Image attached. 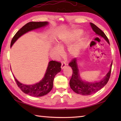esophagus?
Returning a JSON list of instances; mask_svg holds the SVG:
<instances>
[{
  "instance_id": "1",
  "label": "esophagus",
  "mask_w": 121,
  "mask_h": 121,
  "mask_svg": "<svg viewBox=\"0 0 121 121\" xmlns=\"http://www.w3.org/2000/svg\"><path fill=\"white\" fill-rule=\"evenodd\" d=\"M66 64L65 63V62H62V64H61V69H63V68H65L66 66Z\"/></svg>"
}]
</instances>
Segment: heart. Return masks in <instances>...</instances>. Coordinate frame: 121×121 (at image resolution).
Masks as SVG:
<instances>
[{
    "instance_id": "heart-1",
    "label": "heart",
    "mask_w": 121,
    "mask_h": 121,
    "mask_svg": "<svg viewBox=\"0 0 121 121\" xmlns=\"http://www.w3.org/2000/svg\"><path fill=\"white\" fill-rule=\"evenodd\" d=\"M83 31L79 29L72 30L70 31L62 33L59 35L58 46H55L52 50L57 57H60L63 55L62 50L65 47L70 46L72 43L78 39ZM84 45V40L81 39L74 43L69 48V51L71 56H76L80 52Z\"/></svg>"
}]
</instances>
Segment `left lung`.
Here are the masks:
<instances>
[{
  "mask_svg": "<svg viewBox=\"0 0 121 121\" xmlns=\"http://www.w3.org/2000/svg\"><path fill=\"white\" fill-rule=\"evenodd\" d=\"M91 26L92 30L95 32V33L98 35L103 37L106 40L107 43L110 44L108 38L104 33L96 25L90 23ZM112 65V62L110 65V69L104 78L99 82H88L83 81L79 75V70L78 69V64H77V60L76 58L73 59L69 64L72 69L73 73L72 76L70 81V86L71 88L73 91L78 94L82 95H90L97 91H99L100 89L103 88L106 85L108 82L109 78L111 75V67Z\"/></svg>",
  "mask_w": 121,
  "mask_h": 121,
  "instance_id": "8db88e82",
  "label": "left lung"
}]
</instances>
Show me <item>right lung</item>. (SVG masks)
Masks as SVG:
<instances>
[{
	"instance_id": "add662e5",
	"label": "right lung",
	"mask_w": 121,
	"mask_h": 121,
	"mask_svg": "<svg viewBox=\"0 0 121 121\" xmlns=\"http://www.w3.org/2000/svg\"><path fill=\"white\" fill-rule=\"evenodd\" d=\"M49 24L48 22H30L24 25L17 32L13 37L10 47L18 38L25 33L40 27L46 26ZM61 63L56 61L49 62L45 75L43 79L38 83L33 85H25L18 81L13 76L15 82L21 91L30 96L33 97H41L47 95L52 89L53 82L55 76L61 70Z\"/></svg>"
}]
</instances>
